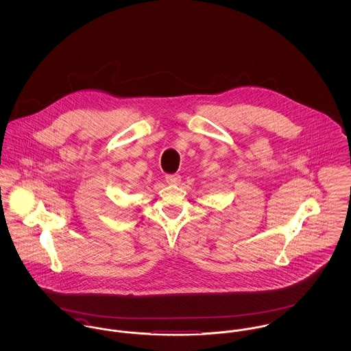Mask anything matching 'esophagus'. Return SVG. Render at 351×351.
<instances>
[{
	"instance_id": "obj_1",
	"label": "esophagus",
	"mask_w": 351,
	"mask_h": 351,
	"mask_svg": "<svg viewBox=\"0 0 351 351\" xmlns=\"http://www.w3.org/2000/svg\"><path fill=\"white\" fill-rule=\"evenodd\" d=\"M180 175H176V173H173V175H166V182L168 184H179L180 183Z\"/></svg>"
}]
</instances>
